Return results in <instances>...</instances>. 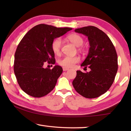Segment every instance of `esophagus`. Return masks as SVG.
I'll use <instances>...</instances> for the list:
<instances>
[{
	"mask_svg": "<svg viewBox=\"0 0 131 131\" xmlns=\"http://www.w3.org/2000/svg\"><path fill=\"white\" fill-rule=\"evenodd\" d=\"M69 69L68 68H65V67H63V71H66V70H68Z\"/></svg>",
	"mask_w": 131,
	"mask_h": 131,
	"instance_id": "34e87169",
	"label": "esophagus"
}]
</instances>
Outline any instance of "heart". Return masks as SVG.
I'll return each mask as SVG.
<instances>
[{"mask_svg": "<svg viewBox=\"0 0 131 131\" xmlns=\"http://www.w3.org/2000/svg\"><path fill=\"white\" fill-rule=\"evenodd\" d=\"M67 39L73 44H74L77 47L81 46L84 43V40L81 36L77 34H71L67 37ZM62 46V40L61 38L55 39L52 42L51 49L52 52L55 55H59L61 52V48ZM80 60V57L78 56L70 57L65 56L62 58L59 59L58 63L60 65L63 67L70 68L73 67L74 65L78 63Z\"/></svg>", "mask_w": 131, "mask_h": 131, "instance_id": "1", "label": "heart"}]
</instances>
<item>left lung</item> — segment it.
Listing matches in <instances>:
<instances>
[{"instance_id": "obj_1", "label": "left lung", "mask_w": 131, "mask_h": 131, "mask_svg": "<svg viewBox=\"0 0 131 131\" xmlns=\"http://www.w3.org/2000/svg\"><path fill=\"white\" fill-rule=\"evenodd\" d=\"M88 37L89 52L81 65L89 68V72L77 71L72 84L75 90L87 98H95L105 94L113 83L118 70L116 49L105 32L94 26L75 29Z\"/></svg>"}]
</instances>
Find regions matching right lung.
Segmentation results:
<instances>
[{
	"label": "right lung",
	"mask_w": 131,
	"mask_h": 131,
	"mask_svg": "<svg viewBox=\"0 0 131 131\" xmlns=\"http://www.w3.org/2000/svg\"><path fill=\"white\" fill-rule=\"evenodd\" d=\"M72 29L39 24L22 39L15 53L14 71L19 87L26 94L40 97L54 89L62 68L55 65L50 69L44 66L46 63H55L52 42Z\"/></svg>",
	"instance_id": "1"
}]
</instances>
